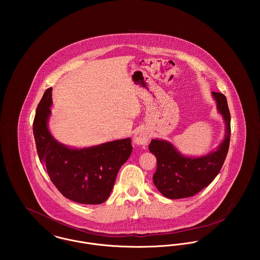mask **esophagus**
Masks as SVG:
<instances>
[{
    "label": "esophagus",
    "instance_id": "1",
    "mask_svg": "<svg viewBox=\"0 0 260 260\" xmlns=\"http://www.w3.org/2000/svg\"><path fill=\"white\" fill-rule=\"evenodd\" d=\"M150 134L146 129L139 130L134 136V143L137 145H146L148 143Z\"/></svg>",
    "mask_w": 260,
    "mask_h": 260
}]
</instances>
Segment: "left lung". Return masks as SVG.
<instances>
[{"label":"left lung","mask_w":260,"mask_h":260,"mask_svg":"<svg viewBox=\"0 0 260 260\" xmlns=\"http://www.w3.org/2000/svg\"><path fill=\"white\" fill-rule=\"evenodd\" d=\"M212 95L226 125L224 140L216 151L192 158L182 156L165 140L153 139L149 144L150 152L157 159L154 185L167 198L179 199L197 194L214 180L222 168L230 143L231 118L226 97L218 92H212Z\"/></svg>","instance_id":"obj_1"}]
</instances>
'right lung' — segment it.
Instances as JSON below:
<instances>
[{
	"mask_svg": "<svg viewBox=\"0 0 260 260\" xmlns=\"http://www.w3.org/2000/svg\"><path fill=\"white\" fill-rule=\"evenodd\" d=\"M52 88L38 104L33 132L40 162L57 189L81 204H101L111 193L121 166L132 152L131 139L107 142L85 149H72L57 142L48 130Z\"/></svg>",
	"mask_w": 260,
	"mask_h": 260,
	"instance_id": "right-lung-1",
	"label": "right lung"
}]
</instances>
